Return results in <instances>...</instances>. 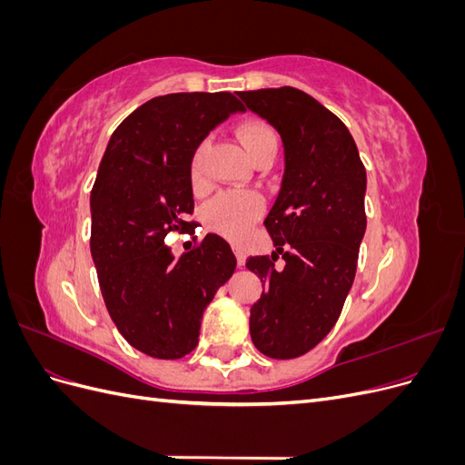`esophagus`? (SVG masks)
Instances as JSON below:
<instances>
[{"instance_id": "obj_1", "label": "esophagus", "mask_w": 465, "mask_h": 465, "mask_svg": "<svg viewBox=\"0 0 465 465\" xmlns=\"http://www.w3.org/2000/svg\"><path fill=\"white\" fill-rule=\"evenodd\" d=\"M232 250H234V256H236V265H238V267H242V265L246 263V254H244V250H242L241 246H232Z\"/></svg>"}]
</instances>
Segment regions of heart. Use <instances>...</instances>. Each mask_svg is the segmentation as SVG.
I'll return each mask as SVG.
<instances>
[{"label":"heart","mask_w":465,"mask_h":465,"mask_svg":"<svg viewBox=\"0 0 465 465\" xmlns=\"http://www.w3.org/2000/svg\"><path fill=\"white\" fill-rule=\"evenodd\" d=\"M236 137L241 139L248 157L254 161L258 154L277 145L275 132L262 120H246L236 128ZM203 157H205V143H200L193 149L188 174L190 184L193 190L203 188ZM263 213V200L254 192H223L215 200H211L203 209V223L209 231H213L229 241H242L250 232L260 215Z\"/></svg>","instance_id":"b5f03b06"}]
</instances>
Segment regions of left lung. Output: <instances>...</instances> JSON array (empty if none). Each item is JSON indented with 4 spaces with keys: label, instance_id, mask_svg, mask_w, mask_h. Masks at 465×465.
Segmentation results:
<instances>
[{
    "label": "left lung",
    "instance_id": "8db88e82",
    "mask_svg": "<svg viewBox=\"0 0 465 465\" xmlns=\"http://www.w3.org/2000/svg\"><path fill=\"white\" fill-rule=\"evenodd\" d=\"M238 96L273 125L285 153L281 190L263 221L285 267L275 270L279 256L246 260L267 287L250 308V335L265 357L294 359L330 333L353 285L367 171L345 124L311 94L279 87Z\"/></svg>",
    "mask_w": 465,
    "mask_h": 465
}]
</instances>
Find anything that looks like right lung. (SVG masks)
<instances>
[{"instance_id":"1","label":"right lung","mask_w":465,"mask_h":465,"mask_svg":"<svg viewBox=\"0 0 465 465\" xmlns=\"http://www.w3.org/2000/svg\"><path fill=\"white\" fill-rule=\"evenodd\" d=\"M244 106L231 93H173L134 110L112 134L91 192V256L106 311L124 340L154 359L198 345L202 316L236 267L205 236L174 258L168 232L190 231L188 163L207 134Z\"/></svg>"}]
</instances>
